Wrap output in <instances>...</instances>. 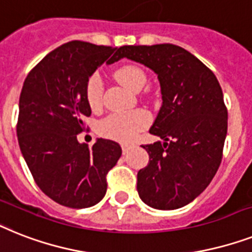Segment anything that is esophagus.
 Instances as JSON below:
<instances>
[{"mask_svg":"<svg viewBox=\"0 0 252 252\" xmlns=\"http://www.w3.org/2000/svg\"><path fill=\"white\" fill-rule=\"evenodd\" d=\"M130 149H132V145H129V144H123L122 145L123 154H126V153H128V151H129Z\"/></svg>","mask_w":252,"mask_h":252,"instance_id":"esophagus-1","label":"esophagus"}]
</instances>
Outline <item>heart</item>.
<instances>
[{
  "instance_id": "b5f03b06",
  "label": "heart",
  "mask_w": 252,
  "mask_h": 252,
  "mask_svg": "<svg viewBox=\"0 0 252 252\" xmlns=\"http://www.w3.org/2000/svg\"><path fill=\"white\" fill-rule=\"evenodd\" d=\"M114 76L118 83L130 92H138L144 87L146 76L144 71L133 64H124L115 69ZM103 83L99 73H93L85 85V97L92 110H98L102 106ZM150 115L145 110H134L129 112H115L106 116L98 124V133L105 138L129 142L140 130L150 124Z\"/></svg>"
}]
</instances>
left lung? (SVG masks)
Wrapping results in <instances>:
<instances>
[{
    "label": "left lung",
    "mask_w": 252,
    "mask_h": 252,
    "mask_svg": "<svg viewBox=\"0 0 252 252\" xmlns=\"http://www.w3.org/2000/svg\"><path fill=\"white\" fill-rule=\"evenodd\" d=\"M128 58L158 75L161 106L149 132L163 142L144 145L149 164L137 173V191L157 210L184 207L218 172L228 130V111L218 79L197 57L173 44L126 45Z\"/></svg>",
    "instance_id": "left-lung-1"
}]
</instances>
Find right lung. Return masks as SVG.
<instances>
[{
  "mask_svg": "<svg viewBox=\"0 0 252 252\" xmlns=\"http://www.w3.org/2000/svg\"><path fill=\"white\" fill-rule=\"evenodd\" d=\"M116 49L69 41L49 53L22 88L16 126L20 151L38 188L66 207L101 202L106 175L122 155L115 141L97 138L92 147L77 141L83 118L92 114L85 97L88 79L110 56L107 64L118 61Z\"/></svg>",
  "mask_w": 252,
  "mask_h": 252,
  "instance_id": "obj_1",
  "label": "right lung"
}]
</instances>
